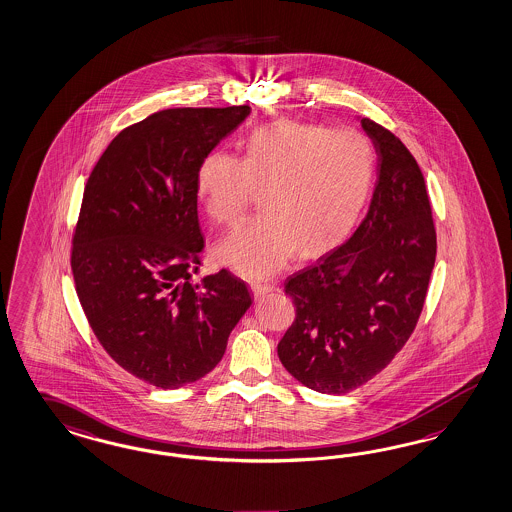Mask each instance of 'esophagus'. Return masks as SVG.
Masks as SVG:
<instances>
[{"label": "esophagus", "mask_w": 512, "mask_h": 512, "mask_svg": "<svg viewBox=\"0 0 512 512\" xmlns=\"http://www.w3.org/2000/svg\"><path fill=\"white\" fill-rule=\"evenodd\" d=\"M250 290H252V293H254L256 297H263V295L273 292V290H275V286H271V284H262V282H252V284H250Z\"/></svg>", "instance_id": "1"}]
</instances>
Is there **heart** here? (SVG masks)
Masks as SVG:
<instances>
[{
	"label": "heart",
	"instance_id": "1",
	"mask_svg": "<svg viewBox=\"0 0 512 512\" xmlns=\"http://www.w3.org/2000/svg\"><path fill=\"white\" fill-rule=\"evenodd\" d=\"M376 168L365 132L282 119L250 132L243 155L213 149L200 161L196 194L207 215L234 226L254 190L262 217L217 245V258L237 275L271 277L299 250L316 258L350 234Z\"/></svg>",
	"mask_w": 512,
	"mask_h": 512
}]
</instances>
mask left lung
Wrapping results in <instances>:
<instances>
[{"label": "left lung", "instance_id": "1", "mask_svg": "<svg viewBox=\"0 0 512 512\" xmlns=\"http://www.w3.org/2000/svg\"><path fill=\"white\" fill-rule=\"evenodd\" d=\"M378 155L376 187L350 239L286 280L295 320L278 342L293 378L325 395L365 385L404 348L436 262L424 176L408 147L361 119Z\"/></svg>", "mask_w": 512, "mask_h": 512}]
</instances>
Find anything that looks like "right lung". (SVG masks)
I'll use <instances>...</instances> for the list:
<instances>
[{"label": "right lung", "instance_id": "right-lung-1", "mask_svg": "<svg viewBox=\"0 0 512 512\" xmlns=\"http://www.w3.org/2000/svg\"><path fill=\"white\" fill-rule=\"evenodd\" d=\"M249 106L170 108L123 129L84 187L74 226V286L104 351L134 378L177 389L219 365L252 305L230 271L202 265L196 172Z\"/></svg>", "mask_w": 512, "mask_h": 512}]
</instances>
